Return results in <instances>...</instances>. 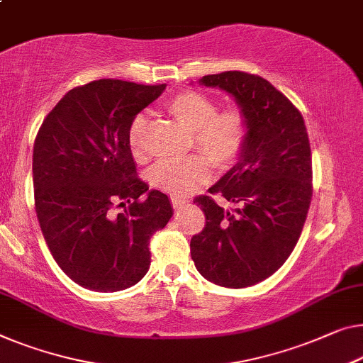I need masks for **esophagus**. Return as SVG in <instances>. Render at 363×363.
Listing matches in <instances>:
<instances>
[{
  "label": "esophagus",
  "instance_id": "34e87169",
  "mask_svg": "<svg viewBox=\"0 0 363 363\" xmlns=\"http://www.w3.org/2000/svg\"><path fill=\"white\" fill-rule=\"evenodd\" d=\"M171 203H172V207H174V208H181V207H184V205L189 203V200L179 199V197H172L171 199Z\"/></svg>",
  "mask_w": 363,
  "mask_h": 363
}]
</instances>
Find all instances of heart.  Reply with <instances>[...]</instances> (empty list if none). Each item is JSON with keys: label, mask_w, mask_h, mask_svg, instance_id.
Returning <instances> with one entry per match:
<instances>
[{"label": "heart", "mask_w": 363, "mask_h": 363, "mask_svg": "<svg viewBox=\"0 0 363 363\" xmlns=\"http://www.w3.org/2000/svg\"><path fill=\"white\" fill-rule=\"evenodd\" d=\"M171 111L189 132L194 145L218 169H230L245 150L250 122L240 109L218 112L216 101L200 91H182L167 102ZM147 117L137 116L130 123L128 145L135 158H142L145 151ZM207 157V158H208ZM206 158V159H207ZM203 156H191L182 161H163L151 172L153 184L172 196H187L212 177L210 164Z\"/></svg>", "instance_id": "1"}]
</instances>
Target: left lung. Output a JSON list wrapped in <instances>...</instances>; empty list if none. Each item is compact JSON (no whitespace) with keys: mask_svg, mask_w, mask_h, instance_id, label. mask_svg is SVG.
<instances>
[{"mask_svg":"<svg viewBox=\"0 0 363 363\" xmlns=\"http://www.w3.org/2000/svg\"><path fill=\"white\" fill-rule=\"evenodd\" d=\"M199 83L235 97L250 133L236 164L194 203L205 226L191 240V256L208 282L245 289L272 275L296 246L311 202V150L300 111L267 79L245 72L207 74Z\"/></svg>","mask_w":363,"mask_h":363,"instance_id":"8db88e82","label":"left lung"}]
</instances>
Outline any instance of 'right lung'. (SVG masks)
<instances>
[{
    "instance_id": "right-lung-1",
    "label": "right lung",
    "mask_w": 363,
    "mask_h": 363,
    "mask_svg": "<svg viewBox=\"0 0 363 363\" xmlns=\"http://www.w3.org/2000/svg\"><path fill=\"white\" fill-rule=\"evenodd\" d=\"M164 88L91 81L58 101L35 137L32 174L42 235L63 272L84 289L118 291L138 284L150 269V238L172 216L166 194L148 191L137 177L128 145L130 123ZM118 206L126 208L117 214Z\"/></svg>"
}]
</instances>
